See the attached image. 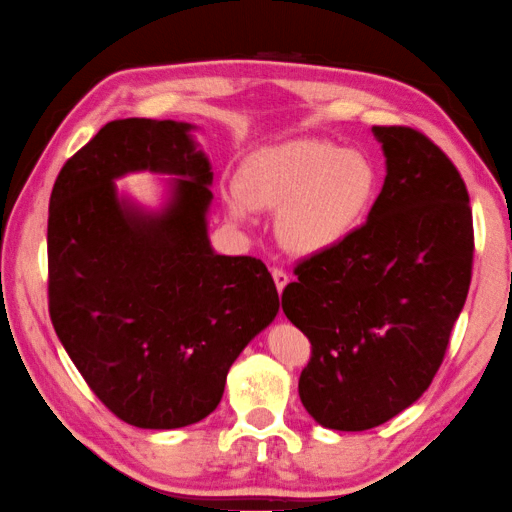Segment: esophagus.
<instances>
[{
	"label": "esophagus",
	"mask_w": 512,
	"mask_h": 512,
	"mask_svg": "<svg viewBox=\"0 0 512 512\" xmlns=\"http://www.w3.org/2000/svg\"><path fill=\"white\" fill-rule=\"evenodd\" d=\"M272 276H274V283H276V290H279V292H283V288H286L288 286V274L286 272H283L281 270V267H274V270H272Z\"/></svg>",
	"instance_id": "1"
}]
</instances>
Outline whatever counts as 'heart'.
I'll return each mask as SVG.
<instances>
[{
	"label": "heart",
	"instance_id": "obj_1",
	"mask_svg": "<svg viewBox=\"0 0 512 512\" xmlns=\"http://www.w3.org/2000/svg\"><path fill=\"white\" fill-rule=\"evenodd\" d=\"M236 188L226 195L236 220H245L249 208L279 211L276 233L283 247L315 256L345 245L360 229L379 192V172L354 149L301 138L251 154Z\"/></svg>",
	"mask_w": 512,
	"mask_h": 512
}]
</instances>
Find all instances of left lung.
Listing matches in <instances>:
<instances>
[{
  "instance_id": "8db88e82",
  "label": "left lung",
  "mask_w": 512,
  "mask_h": 512,
  "mask_svg": "<svg viewBox=\"0 0 512 512\" xmlns=\"http://www.w3.org/2000/svg\"><path fill=\"white\" fill-rule=\"evenodd\" d=\"M372 131L388 174L367 222L304 258L281 297L311 340L301 404L335 431L374 429L424 395L472 281V208L456 165L420 131Z\"/></svg>"
}]
</instances>
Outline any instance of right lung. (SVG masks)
Segmentation results:
<instances>
[{
	"mask_svg": "<svg viewBox=\"0 0 512 512\" xmlns=\"http://www.w3.org/2000/svg\"><path fill=\"white\" fill-rule=\"evenodd\" d=\"M186 122L113 120L58 172L49 197V317L115 417L181 429L211 415L226 374L279 313L263 261L211 249V163ZM177 176L161 214L116 197L127 171Z\"/></svg>",
	"mask_w": 512,
	"mask_h": 512,
	"instance_id": "obj_1",
	"label": "right lung"
}]
</instances>
